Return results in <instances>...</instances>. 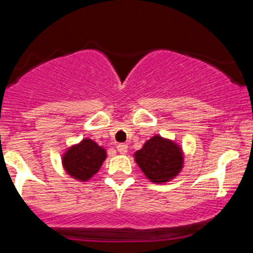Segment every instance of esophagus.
Instances as JSON below:
<instances>
[{
  "label": "esophagus",
  "mask_w": 253,
  "mask_h": 253,
  "mask_svg": "<svg viewBox=\"0 0 253 253\" xmlns=\"http://www.w3.org/2000/svg\"><path fill=\"white\" fill-rule=\"evenodd\" d=\"M117 150H118L119 154L126 155L127 152V145L126 144H119L118 146H117Z\"/></svg>",
  "instance_id": "obj_1"
}]
</instances>
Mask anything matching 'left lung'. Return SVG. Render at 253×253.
<instances>
[{
    "instance_id": "obj_1",
    "label": "left lung",
    "mask_w": 253,
    "mask_h": 253,
    "mask_svg": "<svg viewBox=\"0 0 253 253\" xmlns=\"http://www.w3.org/2000/svg\"><path fill=\"white\" fill-rule=\"evenodd\" d=\"M135 162L152 183H167L183 169L184 152L173 140L155 135L134 154Z\"/></svg>"
}]
</instances>
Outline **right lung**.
<instances>
[{"instance_id": "right-lung-1", "label": "right lung", "mask_w": 253, "mask_h": 253, "mask_svg": "<svg viewBox=\"0 0 253 253\" xmlns=\"http://www.w3.org/2000/svg\"><path fill=\"white\" fill-rule=\"evenodd\" d=\"M107 159V151L89 137L71 145L62 154L61 164L69 176L80 182H87L99 171Z\"/></svg>"}]
</instances>
